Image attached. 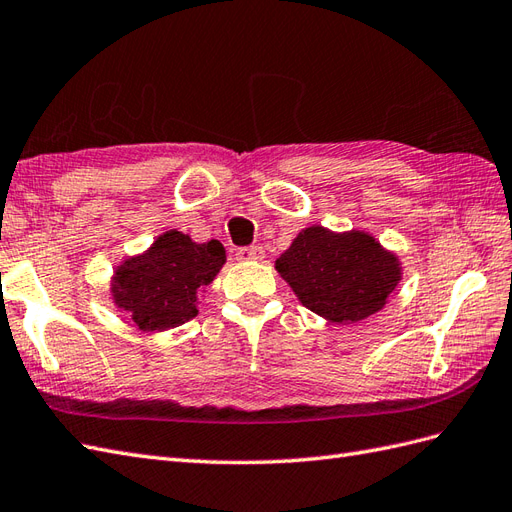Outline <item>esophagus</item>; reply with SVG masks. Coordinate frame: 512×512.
<instances>
[{"label": "esophagus", "instance_id": "obj_1", "mask_svg": "<svg viewBox=\"0 0 512 512\" xmlns=\"http://www.w3.org/2000/svg\"><path fill=\"white\" fill-rule=\"evenodd\" d=\"M238 259H242V261L264 259V248H261V246H244L238 251Z\"/></svg>", "mask_w": 512, "mask_h": 512}]
</instances>
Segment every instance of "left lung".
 <instances>
[{
  "label": "left lung",
  "instance_id": "1",
  "mask_svg": "<svg viewBox=\"0 0 512 512\" xmlns=\"http://www.w3.org/2000/svg\"><path fill=\"white\" fill-rule=\"evenodd\" d=\"M307 309L331 322H359L383 309L400 281L396 255L363 231L309 227L277 259Z\"/></svg>",
  "mask_w": 512,
  "mask_h": 512
}]
</instances>
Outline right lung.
<instances>
[{"label":"right lung","instance_id":"add662e5","mask_svg":"<svg viewBox=\"0 0 512 512\" xmlns=\"http://www.w3.org/2000/svg\"><path fill=\"white\" fill-rule=\"evenodd\" d=\"M222 264L225 246L218 240L196 244L181 231H166L147 253L116 270L114 303L142 331L173 329L196 316V294Z\"/></svg>","mask_w":512,"mask_h":512}]
</instances>
